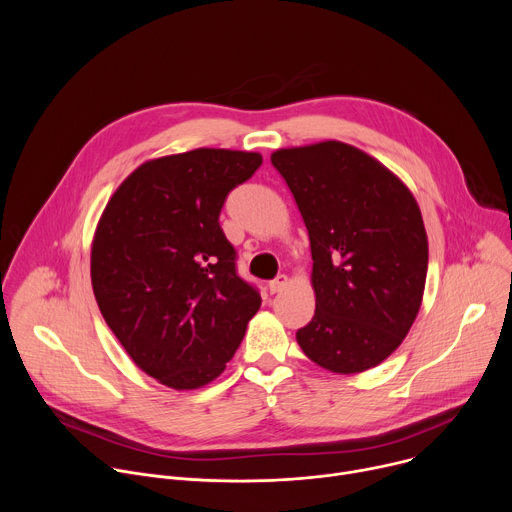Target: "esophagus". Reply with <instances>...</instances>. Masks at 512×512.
I'll return each instance as SVG.
<instances>
[{
    "label": "esophagus",
    "mask_w": 512,
    "mask_h": 512,
    "mask_svg": "<svg viewBox=\"0 0 512 512\" xmlns=\"http://www.w3.org/2000/svg\"><path fill=\"white\" fill-rule=\"evenodd\" d=\"M285 285H287V275H277L275 279H271V281L267 283L271 294H277V291H281Z\"/></svg>",
    "instance_id": "34e87169"
}]
</instances>
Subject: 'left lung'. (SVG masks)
I'll use <instances>...</instances> for the list:
<instances>
[{"instance_id":"left-lung-1","label":"left lung","mask_w":512,"mask_h":512,"mask_svg":"<svg viewBox=\"0 0 512 512\" xmlns=\"http://www.w3.org/2000/svg\"><path fill=\"white\" fill-rule=\"evenodd\" d=\"M302 212L316 312L296 338L318 367L354 375L391 356L413 326L427 235L411 190L373 156L328 139L271 154Z\"/></svg>"}]
</instances>
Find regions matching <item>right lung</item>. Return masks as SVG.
<instances>
[{"mask_svg": "<svg viewBox=\"0 0 512 512\" xmlns=\"http://www.w3.org/2000/svg\"><path fill=\"white\" fill-rule=\"evenodd\" d=\"M257 152L198 148L143 162L109 198L91 245L99 310L131 360L192 391L221 375L261 296L237 275L218 214Z\"/></svg>", "mask_w": 512, "mask_h": 512, "instance_id": "add662e5", "label": "right lung"}]
</instances>
